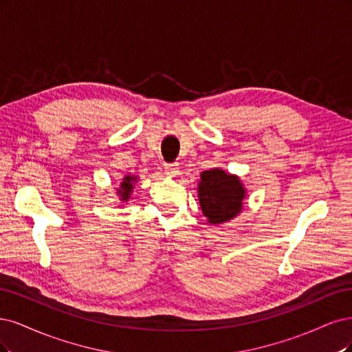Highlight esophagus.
Here are the masks:
<instances>
[{
    "mask_svg": "<svg viewBox=\"0 0 352 352\" xmlns=\"http://www.w3.org/2000/svg\"><path fill=\"white\" fill-rule=\"evenodd\" d=\"M165 174L168 175V177H175V175H178V173H179V166H178V164H165Z\"/></svg>",
    "mask_w": 352,
    "mask_h": 352,
    "instance_id": "34e87169",
    "label": "esophagus"
}]
</instances>
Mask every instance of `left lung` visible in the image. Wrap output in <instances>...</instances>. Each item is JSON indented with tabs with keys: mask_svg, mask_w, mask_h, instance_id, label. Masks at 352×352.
Here are the masks:
<instances>
[{
	"mask_svg": "<svg viewBox=\"0 0 352 352\" xmlns=\"http://www.w3.org/2000/svg\"><path fill=\"white\" fill-rule=\"evenodd\" d=\"M199 183L200 208L209 223H222L241 212L245 191L238 177L222 169L203 171Z\"/></svg>",
	"mask_w": 352,
	"mask_h": 352,
	"instance_id": "left-lung-1",
	"label": "left lung"
}]
</instances>
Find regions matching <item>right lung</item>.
Returning <instances> with one entry per match:
<instances>
[{"label":"right lung","instance_id":"add662e5","mask_svg":"<svg viewBox=\"0 0 352 352\" xmlns=\"http://www.w3.org/2000/svg\"><path fill=\"white\" fill-rule=\"evenodd\" d=\"M134 177H126L124 178V181L121 183V188L118 190L120 196L122 197L121 200H129L130 197V192H131V188H133V183H134Z\"/></svg>","mask_w":352,"mask_h":352}]
</instances>
